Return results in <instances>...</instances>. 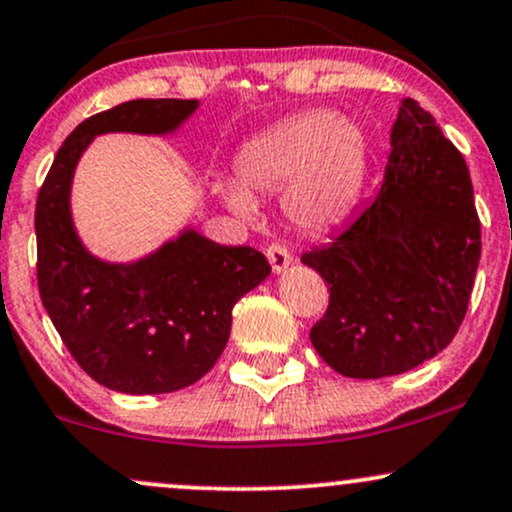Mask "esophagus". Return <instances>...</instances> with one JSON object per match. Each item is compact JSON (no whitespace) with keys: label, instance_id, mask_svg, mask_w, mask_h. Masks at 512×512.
Segmentation results:
<instances>
[{"label":"esophagus","instance_id":"obj_1","mask_svg":"<svg viewBox=\"0 0 512 512\" xmlns=\"http://www.w3.org/2000/svg\"><path fill=\"white\" fill-rule=\"evenodd\" d=\"M267 260H269V264H272V269H274V274H281V272H286V269H289V264H291V252L284 248V245H279V243H272L267 248Z\"/></svg>","mask_w":512,"mask_h":512}]
</instances>
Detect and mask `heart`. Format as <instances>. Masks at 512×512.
I'll list each match as a JSON object with an SVG mask.
<instances>
[{
    "mask_svg": "<svg viewBox=\"0 0 512 512\" xmlns=\"http://www.w3.org/2000/svg\"><path fill=\"white\" fill-rule=\"evenodd\" d=\"M368 129L334 110L284 117L250 139L236 156L238 180L216 182V195L240 219L257 216V197L284 190L281 209L301 231L342 223L366 192Z\"/></svg>",
    "mask_w": 512,
    "mask_h": 512,
    "instance_id": "1",
    "label": "heart"
}]
</instances>
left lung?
I'll return each instance as SVG.
<instances>
[{
	"mask_svg": "<svg viewBox=\"0 0 512 512\" xmlns=\"http://www.w3.org/2000/svg\"><path fill=\"white\" fill-rule=\"evenodd\" d=\"M373 202L303 264L330 286L310 342L346 378L407 373L460 330L481 257L469 168L431 113L404 98Z\"/></svg>",
	"mask_w": 512,
	"mask_h": 512,
	"instance_id": "obj_1",
	"label": "left lung"
}]
</instances>
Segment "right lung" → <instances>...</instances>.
<instances>
[{"mask_svg": "<svg viewBox=\"0 0 512 512\" xmlns=\"http://www.w3.org/2000/svg\"><path fill=\"white\" fill-rule=\"evenodd\" d=\"M197 105L139 98L88 117L64 139L38 192L40 301L74 361L108 390L163 395L197 383L226 349L233 305L272 272L262 252L192 228L129 264L98 260L76 236L69 192L93 137L175 132Z\"/></svg>", "mask_w": 512, "mask_h": 512, "instance_id": "obj_1", "label": "right lung"}]
</instances>
